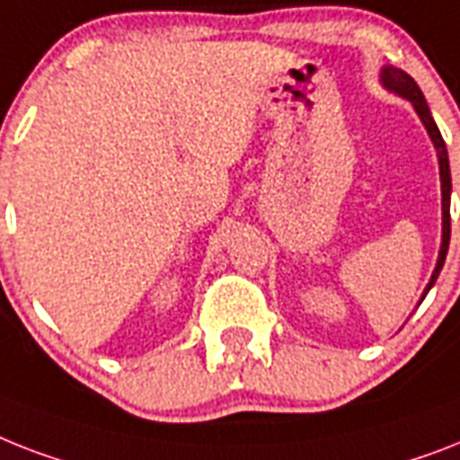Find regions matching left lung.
<instances>
[{
  "label": "left lung",
  "mask_w": 460,
  "mask_h": 460,
  "mask_svg": "<svg viewBox=\"0 0 460 460\" xmlns=\"http://www.w3.org/2000/svg\"><path fill=\"white\" fill-rule=\"evenodd\" d=\"M380 77H383V84H385L387 89H392L394 94L404 96V99L411 101L413 108H416V113L420 115V120H423L425 129H428V134H430L432 144H435V148H437V158H439V177H442V248H439V260H437V267H435V271H432L430 283H428V288H425V293H423V297H425V295H428V290L435 286L437 276H439V271H442V267H444V260H447V250H449V236H451L449 155H447V144H444L442 134H439V127L435 125L430 108H428V103H425L423 92H420V87H418L416 80H413L411 75H406L404 70L387 66V68H383V75H380ZM423 297H420V300H423Z\"/></svg>",
  "instance_id": "8db88e82"
}]
</instances>
